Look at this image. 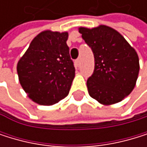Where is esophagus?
Wrapping results in <instances>:
<instances>
[{
	"label": "esophagus",
	"mask_w": 147,
	"mask_h": 147,
	"mask_svg": "<svg viewBox=\"0 0 147 147\" xmlns=\"http://www.w3.org/2000/svg\"><path fill=\"white\" fill-rule=\"evenodd\" d=\"M75 64H76L77 67L79 66V64H80V59H77V60L75 61Z\"/></svg>",
	"instance_id": "1"
}]
</instances>
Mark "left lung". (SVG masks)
<instances>
[{
    "label": "left lung",
    "instance_id": "obj_1",
    "mask_svg": "<svg viewBox=\"0 0 147 147\" xmlns=\"http://www.w3.org/2000/svg\"><path fill=\"white\" fill-rule=\"evenodd\" d=\"M78 31L94 55V70L86 82L90 96L103 105L122 101L138 79L139 60L135 49L109 26L80 27Z\"/></svg>",
    "mask_w": 147,
    "mask_h": 147
}]
</instances>
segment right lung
<instances>
[{
    "label": "right lung",
    "instance_id": "obj_1",
    "mask_svg": "<svg viewBox=\"0 0 147 147\" xmlns=\"http://www.w3.org/2000/svg\"><path fill=\"white\" fill-rule=\"evenodd\" d=\"M68 32L44 31L31 42L16 67L19 82L34 102L54 105L69 94L75 67L67 46Z\"/></svg>",
    "mask_w": 147,
    "mask_h": 147
}]
</instances>
